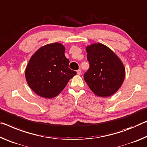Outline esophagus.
<instances>
[{
	"label": "esophagus",
	"mask_w": 147,
	"mask_h": 147,
	"mask_svg": "<svg viewBox=\"0 0 147 147\" xmlns=\"http://www.w3.org/2000/svg\"><path fill=\"white\" fill-rule=\"evenodd\" d=\"M77 74H78V75H81V69H78V71H77Z\"/></svg>",
	"instance_id": "esophagus-1"
}]
</instances>
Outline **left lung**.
Instances as JSON below:
<instances>
[{
    "label": "left lung",
    "instance_id": "8db88e82",
    "mask_svg": "<svg viewBox=\"0 0 147 147\" xmlns=\"http://www.w3.org/2000/svg\"><path fill=\"white\" fill-rule=\"evenodd\" d=\"M90 68L84 79L97 96L109 97L119 89L125 78V68L120 58L100 43L86 47Z\"/></svg>",
    "mask_w": 147,
    "mask_h": 147
}]
</instances>
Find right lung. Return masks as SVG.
I'll return each instance as SVG.
<instances>
[{
    "instance_id": "right-lung-1",
    "label": "right lung",
    "mask_w": 147,
    "mask_h": 147,
    "mask_svg": "<svg viewBox=\"0 0 147 147\" xmlns=\"http://www.w3.org/2000/svg\"><path fill=\"white\" fill-rule=\"evenodd\" d=\"M65 47L60 43L47 44L38 49L28 61L25 78L36 94L45 98L59 95L76 71L68 68Z\"/></svg>"
}]
</instances>
